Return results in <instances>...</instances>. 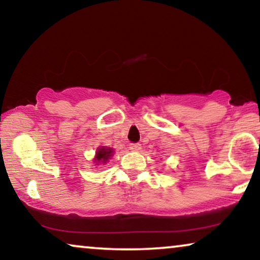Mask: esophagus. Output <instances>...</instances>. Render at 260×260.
Listing matches in <instances>:
<instances>
[{"instance_id":"obj_1","label":"esophagus","mask_w":260,"mask_h":260,"mask_svg":"<svg viewBox=\"0 0 260 260\" xmlns=\"http://www.w3.org/2000/svg\"><path fill=\"white\" fill-rule=\"evenodd\" d=\"M130 150L133 151H140L142 149V145L140 143H135V144H130Z\"/></svg>"}]
</instances>
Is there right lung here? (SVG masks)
Returning <instances> with one entry per match:
<instances>
[{
    "mask_svg": "<svg viewBox=\"0 0 260 260\" xmlns=\"http://www.w3.org/2000/svg\"><path fill=\"white\" fill-rule=\"evenodd\" d=\"M113 152H115V150H113L112 148L104 147V145L98 147L97 150H95V155L93 158V162L95 163V166L106 165V163L109 162V159H111V157L113 156Z\"/></svg>",
    "mask_w": 260,
    "mask_h": 260,
    "instance_id": "obj_1",
    "label": "right lung"
}]
</instances>
